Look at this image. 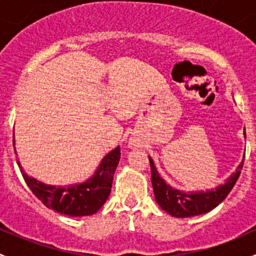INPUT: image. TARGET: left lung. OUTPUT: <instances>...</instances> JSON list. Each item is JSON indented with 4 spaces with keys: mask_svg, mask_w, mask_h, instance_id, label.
<instances>
[{
    "mask_svg": "<svg viewBox=\"0 0 256 256\" xmlns=\"http://www.w3.org/2000/svg\"><path fill=\"white\" fill-rule=\"evenodd\" d=\"M245 130V128H244ZM244 138L245 131H244ZM150 166H151V182L154 187V200L158 203V206L176 218H188V216H200L210 212L218 204H220L226 196L233 190L234 184L236 183L240 176V171L242 168L244 161L240 162L236 167V171L226 180L224 184L218 186L216 188H212L208 190H200V192H183L176 188H172L167 184L164 180L157 172L154 167V160L148 157Z\"/></svg>",
    "mask_w": 256,
    "mask_h": 256,
    "instance_id": "obj_1",
    "label": "left lung"
}]
</instances>
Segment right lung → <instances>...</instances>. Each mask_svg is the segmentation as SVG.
<instances>
[{
    "label": "right lung",
    "instance_id": "right-lung-1",
    "mask_svg": "<svg viewBox=\"0 0 256 256\" xmlns=\"http://www.w3.org/2000/svg\"><path fill=\"white\" fill-rule=\"evenodd\" d=\"M14 154H17L16 150ZM118 161H120V146L110 151L102 160L95 174L86 182L66 186V187L44 184L36 178L28 176L20 167L18 160L17 164L30 190L46 207L66 216H85L96 213L109 198L114 174Z\"/></svg>",
    "mask_w": 256,
    "mask_h": 256
}]
</instances>
